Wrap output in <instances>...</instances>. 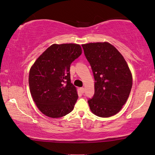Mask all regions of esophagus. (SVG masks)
<instances>
[{
  "mask_svg": "<svg viewBox=\"0 0 155 155\" xmlns=\"http://www.w3.org/2000/svg\"><path fill=\"white\" fill-rule=\"evenodd\" d=\"M79 91H80V92H81V93H84V91H85L84 87H80V88H79Z\"/></svg>",
  "mask_w": 155,
  "mask_h": 155,
  "instance_id": "obj_1",
  "label": "esophagus"
}]
</instances>
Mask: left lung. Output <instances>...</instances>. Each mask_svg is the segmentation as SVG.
<instances>
[{"label": "left lung", "mask_w": 155, "mask_h": 155, "mask_svg": "<svg viewBox=\"0 0 155 155\" xmlns=\"http://www.w3.org/2000/svg\"><path fill=\"white\" fill-rule=\"evenodd\" d=\"M94 78V94L87 101L92 114L101 117L117 114L132 87V74L122 55L107 41L82 45Z\"/></svg>", "instance_id": "left-lung-1"}]
</instances>
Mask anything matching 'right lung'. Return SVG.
I'll use <instances>...</instances> for the list:
<instances>
[{
  "mask_svg": "<svg viewBox=\"0 0 155 155\" xmlns=\"http://www.w3.org/2000/svg\"><path fill=\"white\" fill-rule=\"evenodd\" d=\"M82 54L77 44H54L38 58L30 70L32 98L43 114L52 118L64 116L74 109L78 99L71 83L70 64Z\"/></svg>",
  "mask_w": 155,
  "mask_h": 155,
  "instance_id": "obj_1",
  "label": "right lung"
}]
</instances>
